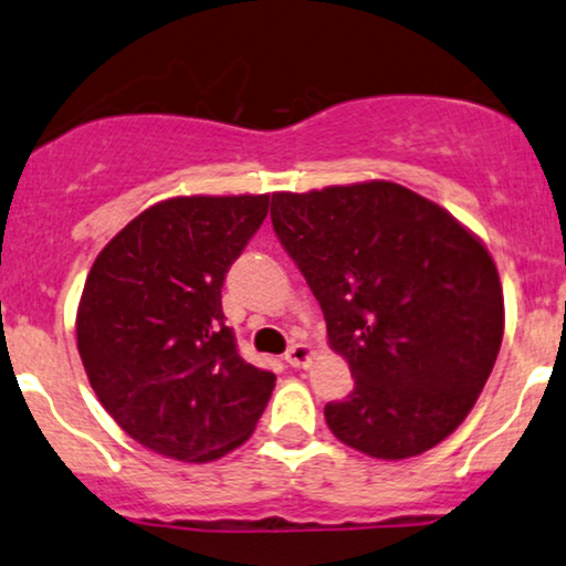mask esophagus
I'll return each instance as SVG.
<instances>
[{"mask_svg": "<svg viewBox=\"0 0 566 566\" xmlns=\"http://www.w3.org/2000/svg\"><path fill=\"white\" fill-rule=\"evenodd\" d=\"M314 358V350L312 346H306V343H296V346L289 348V354H285V361H289L293 369H306V366L312 364Z\"/></svg>", "mask_w": 566, "mask_h": 566, "instance_id": "1", "label": "esophagus"}]
</instances>
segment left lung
<instances>
[{
	"instance_id": "left-lung-1",
	"label": "left lung",
	"mask_w": 566,
	"mask_h": 566,
	"mask_svg": "<svg viewBox=\"0 0 566 566\" xmlns=\"http://www.w3.org/2000/svg\"><path fill=\"white\" fill-rule=\"evenodd\" d=\"M273 229L306 277L354 392L327 402L343 444L406 460L465 421L494 369L504 296L489 249L395 181L273 192Z\"/></svg>"
}]
</instances>
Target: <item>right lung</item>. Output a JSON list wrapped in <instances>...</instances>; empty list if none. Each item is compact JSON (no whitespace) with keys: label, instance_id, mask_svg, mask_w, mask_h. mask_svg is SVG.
<instances>
[{"label":"right lung","instance_id":"1","mask_svg":"<svg viewBox=\"0 0 566 566\" xmlns=\"http://www.w3.org/2000/svg\"><path fill=\"white\" fill-rule=\"evenodd\" d=\"M270 195L168 197L95 256L77 350L101 406L164 458L212 462L252 437L275 374L239 356L220 289Z\"/></svg>","mask_w":566,"mask_h":566}]
</instances>
